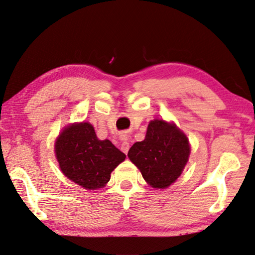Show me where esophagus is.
Wrapping results in <instances>:
<instances>
[{"instance_id":"1","label":"esophagus","mask_w":255,"mask_h":255,"mask_svg":"<svg viewBox=\"0 0 255 255\" xmlns=\"http://www.w3.org/2000/svg\"><path fill=\"white\" fill-rule=\"evenodd\" d=\"M123 140H124V141L121 143V151H122L123 153H126V154H128V148H129V143L128 142V138H127V137H124Z\"/></svg>"}]
</instances>
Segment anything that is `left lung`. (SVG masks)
<instances>
[{"instance_id": "8db88e82", "label": "left lung", "mask_w": 255, "mask_h": 255, "mask_svg": "<svg viewBox=\"0 0 255 255\" xmlns=\"http://www.w3.org/2000/svg\"><path fill=\"white\" fill-rule=\"evenodd\" d=\"M191 147L185 134L174 123L153 120L145 138L134 143L128 156L154 189H166L177 180L189 161Z\"/></svg>"}]
</instances>
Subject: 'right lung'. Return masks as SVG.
Masks as SVG:
<instances>
[{"label": "right lung", "instance_id": "add662e5", "mask_svg": "<svg viewBox=\"0 0 255 255\" xmlns=\"http://www.w3.org/2000/svg\"><path fill=\"white\" fill-rule=\"evenodd\" d=\"M54 150L62 173L86 190L103 187L127 156L110 140H99L89 122L66 127L57 136Z\"/></svg>", "mask_w": 255, "mask_h": 255}]
</instances>
